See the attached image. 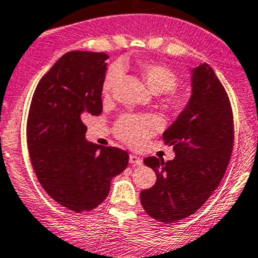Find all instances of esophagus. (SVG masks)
<instances>
[{"label":"esophagus","instance_id":"1","mask_svg":"<svg viewBox=\"0 0 258 258\" xmlns=\"http://www.w3.org/2000/svg\"><path fill=\"white\" fill-rule=\"evenodd\" d=\"M130 164L131 165H141L142 164V159L137 155L131 154L130 155Z\"/></svg>","mask_w":258,"mask_h":258}]
</instances>
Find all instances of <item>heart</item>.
<instances>
[{"label": "heart", "mask_w": 258, "mask_h": 258, "mask_svg": "<svg viewBox=\"0 0 258 258\" xmlns=\"http://www.w3.org/2000/svg\"><path fill=\"white\" fill-rule=\"evenodd\" d=\"M140 72L145 82L154 93L160 94L162 101L175 112H182L189 107L191 94L186 89L179 88L176 74L161 62L147 61L140 64ZM123 74L121 64L114 62L107 69L102 82V96L108 98L116 91ZM161 121L154 114H126L116 124V135L121 141L134 147H141L150 137L161 130Z\"/></svg>", "instance_id": "b5f03b06"}]
</instances>
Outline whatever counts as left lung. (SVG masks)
I'll use <instances>...</instances> for the list:
<instances>
[{"label":"left lung","mask_w":258,"mask_h":258,"mask_svg":"<svg viewBox=\"0 0 258 258\" xmlns=\"http://www.w3.org/2000/svg\"><path fill=\"white\" fill-rule=\"evenodd\" d=\"M191 79L189 107L162 135L175 151L174 160H144L157 179L142 190L140 201L145 212L162 223L181 221L208 201L233 150V112L226 89L207 62L192 71Z\"/></svg>","instance_id":"8db88e82"}]
</instances>
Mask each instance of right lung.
I'll return each instance as SVG.
<instances>
[{
	"instance_id": "right-lung-1",
	"label": "right lung",
	"mask_w": 258,
	"mask_h": 258,
	"mask_svg": "<svg viewBox=\"0 0 258 258\" xmlns=\"http://www.w3.org/2000/svg\"><path fill=\"white\" fill-rule=\"evenodd\" d=\"M106 52L69 51L40 79L26 124L30 160L45 191L82 213L107 198L111 180L128 164L117 147L86 140V119L102 113Z\"/></svg>"
}]
</instances>
